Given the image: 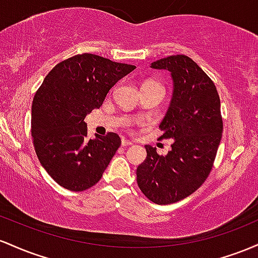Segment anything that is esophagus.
Returning a JSON list of instances; mask_svg holds the SVG:
<instances>
[{
  "label": "esophagus",
  "mask_w": 258,
  "mask_h": 258,
  "mask_svg": "<svg viewBox=\"0 0 258 258\" xmlns=\"http://www.w3.org/2000/svg\"><path fill=\"white\" fill-rule=\"evenodd\" d=\"M133 141H129V140H125V139H123V140H121V146L123 147H126V146H133Z\"/></svg>",
  "instance_id": "obj_1"
}]
</instances>
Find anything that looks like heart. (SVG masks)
<instances>
[{
  "mask_svg": "<svg viewBox=\"0 0 258 258\" xmlns=\"http://www.w3.org/2000/svg\"><path fill=\"white\" fill-rule=\"evenodd\" d=\"M147 85H152V86H158V88L163 89V88H162V86L160 85V84H157V83H153V82H149V83H146V84H145V85H144V86H147Z\"/></svg>",
  "mask_w": 258,
  "mask_h": 258,
  "instance_id": "obj_1",
  "label": "heart"
}]
</instances>
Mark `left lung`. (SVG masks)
Returning a JSON list of instances; mask_svg holds the SVG:
<instances>
[{
    "mask_svg": "<svg viewBox=\"0 0 258 258\" xmlns=\"http://www.w3.org/2000/svg\"><path fill=\"white\" fill-rule=\"evenodd\" d=\"M173 79V96L160 128L172 139V150L160 156L146 145L147 156L137 169L140 190L150 201L169 205L180 201L205 183L221 144L223 119L215 83L190 57L169 56L151 63Z\"/></svg>",
    "mask_w": 258,
    "mask_h": 258,
    "instance_id": "1",
    "label": "left lung"
}]
</instances>
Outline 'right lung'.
Instances as JSON below:
<instances>
[{
    "mask_svg": "<svg viewBox=\"0 0 258 258\" xmlns=\"http://www.w3.org/2000/svg\"><path fill=\"white\" fill-rule=\"evenodd\" d=\"M135 68L96 54H77L54 66L36 91L31 106L34 147L41 166L64 189L94 186L117 152L121 141L115 133L88 139L84 119Z\"/></svg>",
    "mask_w": 258,
    "mask_h": 258,
    "instance_id": "right-lung-1",
    "label": "right lung"
}]
</instances>
